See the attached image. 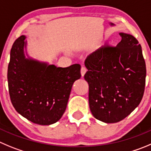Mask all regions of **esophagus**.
<instances>
[{
  "instance_id": "1",
  "label": "esophagus",
  "mask_w": 151,
  "mask_h": 151,
  "mask_svg": "<svg viewBox=\"0 0 151 151\" xmlns=\"http://www.w3.org/2000/svg\"><path fill=\"white\" fill-rule=\"evenodd\" d=\"M86 72H87V69L85 67H82L81 69V76H84V75H85Z\"/></svg>"
}]
</instances>
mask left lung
Listing matches in <instances>:
<instances>
[{"label":"left lung","mask_w":151,"mask_h":151,"mask_svg":"<svg viewBox=\"0 0 151 151\" xmlns=\"http://www.w3.org/2000/svg\"><path fill=\"white\" fill-rule=\"evenodd\" d=\"M116 47L104 45L85 60L89 105L96 119L116 123L130 115L145 92L146 65L141 45L135 37L119 33Z\"/></svg>","instance_id":"left-lung-1"}]
</instances>
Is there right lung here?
Instances as JSON below:
<instances>
[{
	"instance_id": "obj_1",
	"label": "right lung",
	"mask_w": 151,
	"mask_h": 151,
	"mask_svg": "<svg viewBox=\"0 0 151 151\" xmlns=\"http://www.w3.org/2000/svg\"><path fill=\"white\" fill-rule=\"evenodd\" d=\"M25 35L17 38L10 52L7 79L12 105L29 121L54 124L64 114L72 86L81 78V66L62 68L26 58Z\"/></svg>"
}]
</instances>
